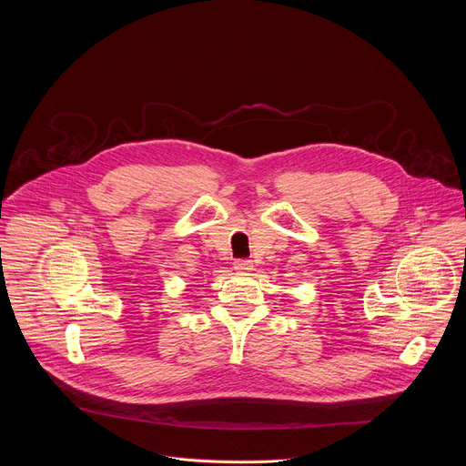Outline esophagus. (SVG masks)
Returning <instances> with one entry per match:
<instances>
[{"label":"esophagus","mask_w":466,"mask_h":466,"mask_svg":"<svg viewBox=\"0 0 466 466\" xmlns=\"http://www.w3.org/2000/svg\"><path fill=\"white\" fill-rule=\"evenodd\" d=\"M234 269L238 273H247V271L252 269V261L250 259H238V261H234Z\"/></svg>","instance_id":"34e87169"}]
</instances>
